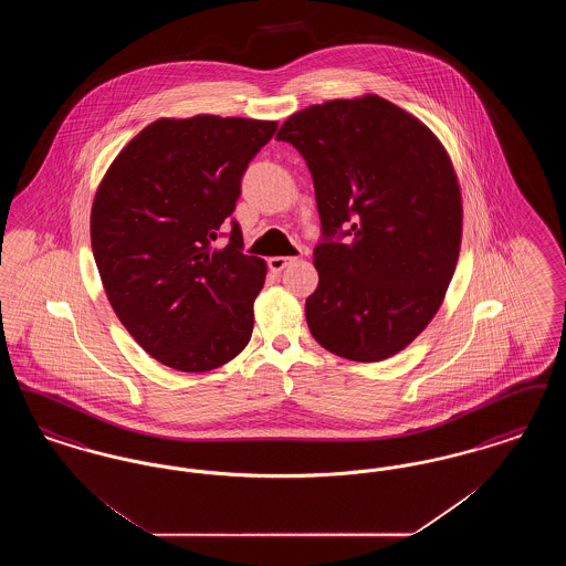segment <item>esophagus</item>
<instances>
[{
	"mask_svg": "<svg viewBox=\"0 0 566 566\" xmlns=\"http://www.w3.org/2000/svg\"><path fill=\"white\" fill-rule=\"evenodd\" d=\"M268 263H270V270L273 273H280L289 263H293V259L291 256H271Z\"/></svg>",
	"mask_w": 566,
	"mask_h": 566,
	"instance_id": "34e87169",
	"label": "esophagus"
}]
</instances>
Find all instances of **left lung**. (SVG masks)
<instances>
[{
  "label": "left lung",
  "instance_id": "obj_1",
  "mask_svg": "<svg viewBox=\"0 0 566 566\" xmlns=\"http://www.w3.org/2000/svg\"><path fill=\"white\" fill-rule=\"evenodd\" d=\"M275 139L307 163L323 222L318 289L305 301L314 339L356 363L395 356L431 323L457 270L462 197L450 155L377 95L301 109Z\"/></svg>",
  "mask_w": 566,
  "mask_h": 566
}]
</instances>
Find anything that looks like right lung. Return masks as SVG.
I'll list each match as a JSON object with an SVG mask.
<instances>
[{
  "instance_id": "obj_1",
  "label": "right lung",
  "mask_w": 566,
  "mask_h": 566,
  "mask_svg": "<svg viewBox=\"0 0 566 566\" xmlns=\"http://www.w3.org/2000/svg\"><path fill=\"white\" fill-rule=\"evenodd\" d=\"M275 120L159 118L118 153L91 208V245L118 321L163 365L203 374L248 346L268 265L242 229L216 245Z\"/></svg>"
}]
</instances>
